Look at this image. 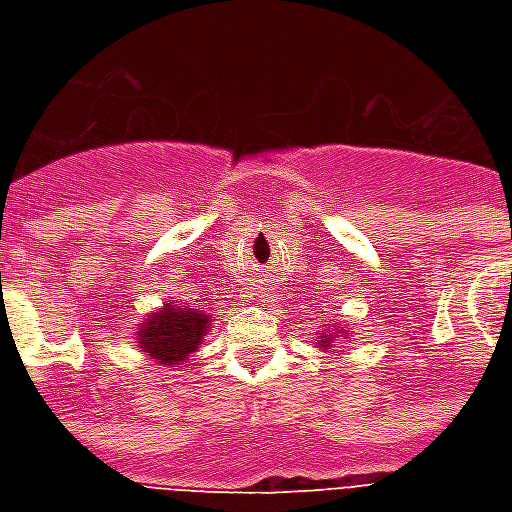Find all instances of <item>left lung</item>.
I'll list each match as a JSON object with an SVG mask.
<instances>
[{
	"mask_svg": "<svg viewBox=\"0 0 512 512\" xmlns=\"http://www.w3.org/2000/svg\"><path fill=\"white\" fill-rule=\"evenodd\" d=\"M343 334H348V332H345V329H343V326H334V332L321 334V337H318V345H321L323 351H329V348H332L334 340H337V337H343Z\"/></svg>",
	"mask_w": 512,
	"mask_h": 512,
	"instance_id": "obj_1",
	"label": "left lung"
}]
</instances>
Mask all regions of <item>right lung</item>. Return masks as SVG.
I'll use <instances>...</instances> for the list:
<instances>
[{"mask_svg": "<svg viewBox=\"0 0 512 512\" xmlns=\"http://www.w3.org/2000/svg\"><path fill=\"white\" fill-rule=\"evenodd\" d=\"M211 318L202 310H191L183 304H164L158 312H150L139 326V348L158 365L175 367L186 362L189 354L200 348L208 334Z\"/></svg>", "mask_w": 512, "mask_h": 512, "instance_id": "obj_1", "label": "right lung"}]
</instances>
